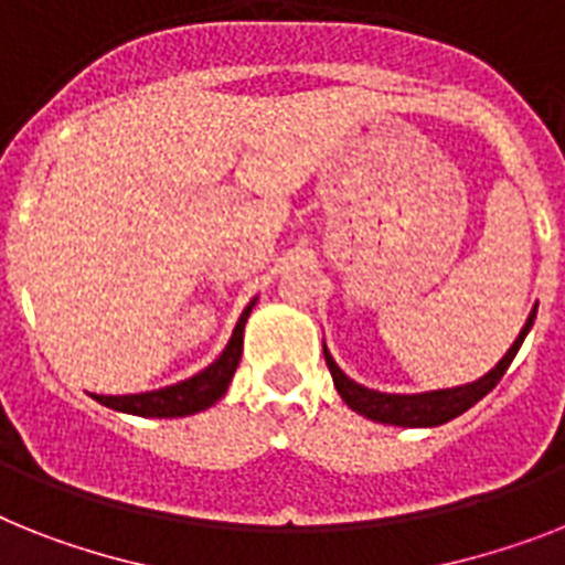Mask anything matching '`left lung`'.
<instances>
[{
    "instance_id": "left-lung-1",
    "label": "left lung",
    "mask_w": 565,
    "mask_h": 565,
    "mask_svg": "<svg viewBox=\"0 0 565 565\" xmlns=\"http://www.w3.org/2000/svg\"><path fill=\"white\" fill-rule=\"evenodd\" d=\"M534 317H537V306L531 309L529 320H525L523 332L514 340V347L508 349L505 358H502L497 366H493L488 375H482L473 384L450 386V390H433V393H416V395H395V393H377L370 386L358 384L347 372L340 370L334 358L329 355V349L323 343V355L329 363V372H332V381L338 386L340 398L347 401L349 407L361 413V416L372 418V422L381 424H395V427H439V424L450 422V418L461 416L465 409H470L477 401H482L484 395L491 393L493 386L500 384V377L505 375V370L511 366L514 355L523 347L525 334L531 332L534 326Z\"/></svg>"
}]
</instances>
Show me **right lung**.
Segmentation results:
<instances>
[{"instance_id":"1","label":"right lung","mask_w":565,"mask_h":565,"mask_svg":"<svg viewBox=\"0 0 565 565\" xmlns=\"http://www.w3.org/2000/svg\"><path fill=\"white\" fill-rule=\"evenodd\" d=\"M254 302H248V309L242 311L239 323L233 329L231 340H227L225 352L210 363L207 370L199 375L179 381V384L164 386V390H152V393L141 395H92L100 401L104 407L118 409V413H129V416H143V418H179V416H193L202 409L213 407L222 395L227 393V384L233 381V372L239 366L242 358V334H245V320H248Z\"/></svg>"}]
</instances>
